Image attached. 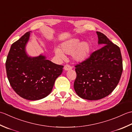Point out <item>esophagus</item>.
Wrapping results in <instances>:
<instances>
[{
    "label": "esophagus",
    "instance_id": "obj_1",
    "mask_svg": "<svg viewBox=\"0 0 132 132\" xmlns=\"http://www.w3.org/2000/svg\"><path fill=\"white\" fill-rule=\"evenodd\" d=\"M64 69L65 71H68V70H71L72 69V67L71 66H70L68 64H67L64 67Z\"/></svg>",
    "mask_w": 132,
    "mask_h": 132
}]
</instances>
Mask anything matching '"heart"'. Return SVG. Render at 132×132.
Masks as SVG:
<instances>
[{
  "instance_id": "b5f03b06",
  "label": "heart",
  "mask_w": 132,
  "mask_h": 132,
  "mask_svg": "<svg viewBox=\"0 0 132 132\" xmlns=\"http://www.w3.org/2000/svg\"><path fill=\"white\" fill-rule=\"evenodd\" d=\"M91 47L87 42L81 43L79 39L72 38L64 42L61 44L60 49L56 48L55 53L57 57L64 59V53L72 54V58L75 62L80 63L85 61L90 54Z\"/></svg>"
}]
</instances>
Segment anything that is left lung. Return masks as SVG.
<instances>
[{
  "label": "left lung",
  "instance_id": "left-lung-1",
  "mask_svg": "<svg viewBox=\"0 0 132 132\" xmlns=\"http://www.w3.org/2000/svg\"><path fill=\"white\" fill-rule=\"evenodd\" d=\"M100 49L75 67L74 89L77 95L88 100H97L110 95L117 87L122 72L120 48L104 34L96 32Z\"/></svg>",
  "mask_w": 132,
  "mask_h": 132
}]
</instances>
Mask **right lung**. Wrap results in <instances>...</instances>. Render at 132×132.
<instances>
[{
    "mask_svg": "<svg viewBox=\"0 0 132 132\" xmlns=\"http://www.w3.org/2000/svg\"><path fill=\"white\" fill-rule=\"evenodd\" d=\"M31 31L12 44L6 62L10 84L19 96L28 100L42 99L52 92L56 79L63 72V66L52 63L40 55L29 56L26 45Z\"/></svg>",
    "mask_w": 132,
    "mask_h": 132,
    "instance_id": "obj_1",
    "label": "right lung"
}]
</instances>
